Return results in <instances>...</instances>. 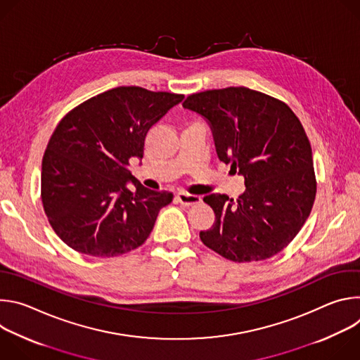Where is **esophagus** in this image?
Instances as JSON below:
<instances>
[{"label":"esophagus","instance_id":"esophagus-1","mask_svg":"<svg viewBox=\"0 0 360 360\" xmlns=\"http://www.w3.org/2000/svg\"><path fill=\"white\" fill-rule=\"evenodd\" d=\"M176 200L181 203V205H185V207H191V205H196L200 202V196H196V195H189L186 192H179L176 195Z\"/></svg>","mask_w":360,"mask_h":360}]
</instances>
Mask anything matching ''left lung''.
I'll return each instance as SVG.
<instances>
[{
    "label": "left lung",
    "instance_id": "8db88e82",
    "mask_svg": "<svg viewBox=\"0 0 360 360\" xmlns=\"http://www.w3.org/2000/svg\"><path fill=\"white\" fill-rule=\"evenodd\" d=\"M182 105L210 121L218 158L246 186L238 199L203 198L215 224L200 240L232 262L272 258L299 233L316 196L312 148L299 118L283 101L246 86L192 94Z\"/></svg>",
    "mask_w": 360,
    "mask_h": 360
}]
</instances>
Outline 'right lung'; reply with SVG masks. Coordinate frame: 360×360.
<instances>
[{
  "instance_id": "obj_1",
  "label": "right lung",
  "mask_w": 360,
  "mask_h": 360,
  "mask_svg": "<svg viewBox=\"0 0 360 360\" xmlns=\"http://www.w3.org/2000/svg\"><path fill=\"white\" fill-rule=\"evenodd\" d=\"M182 99V94L117 86L60 121L44 152L41 199L49 225L70 248L111 258L148 239L174 195L142 186L128 168L143 157L148 129Z\"/></svg>"
}]
</instances>
